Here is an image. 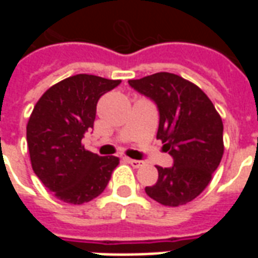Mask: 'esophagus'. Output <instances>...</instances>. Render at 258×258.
Listing matches in <instances>:
<instances>
[{
	"instance_id": "1",
	"label": "esophagus",
	"mask_w": 258,
	"mask_h": 258,
	"mask_svg": "<svg viewBox=\"0 0 258 258\" xmlns=\"http://www.w3.org/2000/svg\"><path fill=\"white\" fill-rule=\"evenodd\" d=\"M127 162H128L130 164H131V166H133V167H135V168H140V167H142V166H144V162H142V160H135V159H127Z\"/></svg>"
}]
</instances>
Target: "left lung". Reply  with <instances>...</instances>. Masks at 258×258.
<instances>
[{
  "instance_id": "8db88e82",
  "label": "left lung",
  "mask_w": 258,
  "mask_h": 258,
  "mask_svg": "<svg viewBox=\"0 0 258 258\" xmlns=\"http://www.w3.org/2000/svg\"><path fill=\"white\" fill-rule=\"evenodd\" d=\"M128 84L156 103V138L174 160L171 167H157V182L146 186V195L160 205H185L205 190L221 162V117L198 85L177 74L162 72Z\"/></svg>"
}]
</instances>
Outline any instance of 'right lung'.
Wrapping results in <instances>:
<instances>
[{
  "instance_id": "obj_1",
  "label": "right lung",
  "mask_w": 258,
  "mask_h": 258,
  "mask_svg": "<svg viewBox=\"0 0 258 258\" xmlns=\"http://www.w3.org/2000/svg\"><path fill=\"white\" fill-rule=\"evenodd\" d=\"M120 80L76 74L38 99L27 123L31 167L58 199L83 205L105 190L118 157L85 151L81 140L94 128L96 103Z\"/></svg>"
}]
</instances>
